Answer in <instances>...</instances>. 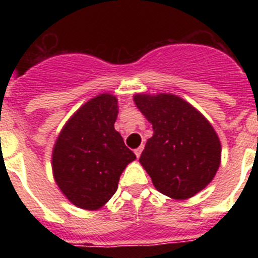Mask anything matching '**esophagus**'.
<instances>
[{"label": "esophagus", "mask_w": 258, "mask_h": 258, "mask_svg": "<svg viewBox=\"0 0 258 258\" xmlns=\"http://www.w3.org/2000/svg\"><path fill=\"white\" fill-rule=\"evenodd\" d=\"M142 151H143V146H140L138 149L134 150V154H136L137 157H140L141 154H142Z\"/></svg>", "instance_id": "1"}]
</instances>
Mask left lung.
I'll return each mask as SVG.
<instances>
[{"mask_svg": "<svg viewBox=\"0 0 258 258\" xmlns=\"http://www.w3.org/2000/svg\"><path fill=\"white\" fill-rule=\"evenodd\" d=\"M134 102L154 129L140 163L156 190L173 199H188L202 191L221 163L213 126L177 95L137 94Z\"/></svg>", "mask_w": 258, "mask_h": 258, "instance_id": "left-lung-1", "label": "left lung"}]
</instances>
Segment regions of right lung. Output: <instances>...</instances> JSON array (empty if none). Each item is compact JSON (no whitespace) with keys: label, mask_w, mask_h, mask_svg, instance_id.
I'll use <instances>...</instances> for the list:
<instances>
[{"label":"right lung","mask_w":258,"mask_h":258,"mask_svg":"<svg viewBox=\"0 0 258 258\" xmlns=\"http://www.w3.org/2000/svg\"><path fill=\"white\" fill-rule=\"evenodd\" d=\"M116 117V97L98 95L77 109L54 146V178L79 208L104 206L117 190L122 170L136 159L113 127Z\"/></svg>","instance_id":"add662e5"}]
</instances>
